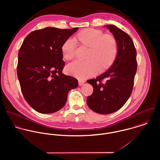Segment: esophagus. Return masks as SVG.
Returning <instances> with one entry per match:
<instances>
[{"label":"esophagus","mask_w":160,"mask_h":160,"mask_svg":"<svg viewBox=\"0 0 160 160\" xmlns=\"http://www.w3.org/2000/svg\"><path fill=\"white\" fill-rule=\"evenodd\" d=\"M78 82H79V86H82L85 82V81L84 80H79Z\"/></svg>","instance_id":"1"}]
</instances>
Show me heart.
I'll return each instance as SVG.
<instances>
[{"instance_id":"1","label":"heart","mask_w":160,"mask_h":160,"mask_svg":"<svg viewBox=\"0 0 160 160\" xmlns=\"http://www.w3.org/2000/svg\"><path fill=\"white\" fill-rule=\"evenodd\" d=\"M77 38L84 46L89 48L86 61L77 60L67 66L69 74L84 79L94 76L100 67H110L118 53V43L113 36L104 34L99 30L86 29L80 32ZM63 57L67 60L76 56V42L73 39H67L62 47Z\"/></svg>"}]
</instances>
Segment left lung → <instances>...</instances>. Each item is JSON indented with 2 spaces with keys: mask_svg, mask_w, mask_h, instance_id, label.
I'll list each match as a JSON object with an SVG mask.
<instances>
[{
  "mask_svg": "<svg viewBox=\"0 0 160 160\" xmlns=\"http://www.w3.org/2000/svg\"><path fill=\"white\" fill-rule=\"evenodd\" d=\"M105 27L113 34L118 43V53L111 67L95 79L87 81L93 91L87 98L88 107L102 114L119 110L130 97L137 71L136 50L131 37L117 26ZM106 79L103 83L101 81Z\"/></svg>",
  "mask_w": 160,
  "mask_h": 160,
  "instance_id": "1",
  "label": "left lung"
}]
</instances>
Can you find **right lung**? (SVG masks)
Instances as JSON below:
<instances>
[{"mask_svg": "<svg viewBox=\"0 0 160 160\" xmlns=\"http://www.w3.org/2000/svg\"><path fill=\"white\" fill-rule=\"evenodd\" d=\"M78 28L47 27L29 33L18 52L17 75L27 103L36 112L48 114L62 109L78 80L62 72V47Z\"/></svg>", "mask_w": 160, "mask_h": 160, "instance_id": "obj_1", "label": "right lung"}]
</instances>
